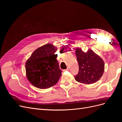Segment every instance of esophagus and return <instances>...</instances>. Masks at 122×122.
<instances>
[{
  "mask_svg": "<svg viewBox=\"0 0 122 122\" xmlns=\"http://www.w3.org/2000/svg\"><path fill=\"white\" fill-rule=\"evenodd\" d=\"M69 67H68L67 69H65V70H64L63 71L65 72V71H68V70H69Z\"/></svg>",
  "mask_w": 122,
  "mask_h": 122,
  "instance_id": "esophagus-1",
  "label": "esophagus"
}]
</instances>
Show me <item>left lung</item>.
<instances>
[{"mask_svg":"<svg viewBox=\"0 0 122 122\" xmlns=\"http://www.w3.org/2000/svg\"><path fill=\"white\" fill-rule=\"evenodd\" d=\"M75 54L79 65L78 74L75 76L76 81L86 84L98 81L104 71L102 58L91 49L84 52L80 48H77Z\"/></svg>","mask_w":122,"mask_h":122,"instance_id":"8db88e82","label":"left lung"}]
</instances>
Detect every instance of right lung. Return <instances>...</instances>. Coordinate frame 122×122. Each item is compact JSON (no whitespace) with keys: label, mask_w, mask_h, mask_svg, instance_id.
<instances>
[{"label":"right lung","mask_w":122,"mask_h":122,"mask_svg":"<svg viewBox=\"0 0 122 122\" xmlns=\"http://www.w3.org/2000/svg\"><path fill=\"white\" fill-rule=\"evenodd\" d=\"M57 47L47 44L34 51L25 64L26 75L34 86L45 89L56 84L61 75L55 53Z\"/></svg>","instance_id":"right-lung-1"}]
</instances>
